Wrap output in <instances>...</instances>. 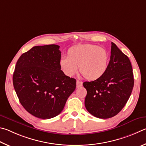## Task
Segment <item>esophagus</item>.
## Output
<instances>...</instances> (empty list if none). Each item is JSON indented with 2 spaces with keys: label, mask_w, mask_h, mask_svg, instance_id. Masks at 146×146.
Returning <instances> with one entry per match:
<instances>
[{
  "label": "esophagus",
  "mask_w": 146,
  "mask_h": 146,
  "mask_svg": "<svg viewBox=\"0 0 146 146\" xmlns=\"http://www.w3.org/2000/svg\"><path fill=\"white\" fill-rule=\"evenodd\" d=\"M82 85H83V83L80 81L77 80V81H76V86H77V88L81 87Z\"/></svg>",
  "instance_id": "34e87169"
}]
</instances>
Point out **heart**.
<instances>
[{
  "label": "heart",
  "mask_w": 146,
  "mask_h": 146,
  "mask_svg": "<svg viewBox=\"0 0 146 146\" xmlns=\"http://www.w3.org/2000/svg\"><path fill=\"white\" fill-rule=\"evenodd\" d=\"M110 56L105 48L98 45L85 44L74 46L67 51V58H61V70L69 77L79 70L84 78L95 81L104 75L108 69Z\"/></svg>",
  "instance_id": "obj_1"
}]
</instances>
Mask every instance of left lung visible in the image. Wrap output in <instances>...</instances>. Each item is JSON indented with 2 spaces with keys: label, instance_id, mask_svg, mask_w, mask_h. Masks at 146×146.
I'll return each mask as SVG.
<instances>
[{
  "label": "left lung",
  "instance_id": "8db88e82",
  "mask_svg": "<svg viewBox=\"0 0 146 146\" xmlns=\"http://www.w3.org/2000/svg\"><path fill=\"white\" fill-rule=\"evenodd\" d=\"M133 85V74L128 57L111 42L110 60L106 73L99 80L83 83L87 91L86 108L98 118L114 117L128 101Z\"/></svg>",
  "mask_w": 146,
  "mask_h": 146
}]
</instances>
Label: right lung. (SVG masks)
Instances as JSON below:
<instances>
[{
    "instance_id": "right-lung-1",
    "label": "right lung",
    "mask_w": 146,
    "mask_h": 146,
    "mask_svg": "<svg viewBox=\"0 0 146 146\" xmlns=\"http://www.w3.org/2000/svg\"><path fill=\"white\" fill-rule=\"evenodd\" d=\"M60 46H35L20 56L13 76L15 90L22 106L42 119L60 114L75 90L76 80L61 70Z\"/></svg>"
}]
</instances>
